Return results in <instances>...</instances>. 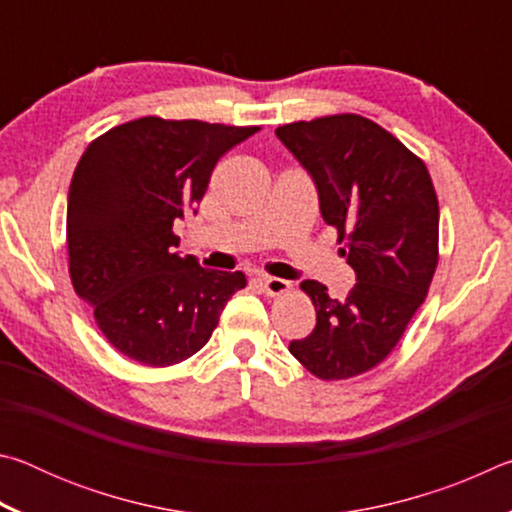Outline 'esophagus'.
Listing matches in <instances>:
<instances>
[{
	"label": "esophagus",
	"mask_w": 512,
	"mask_h": 512,
	"mask_svg": "<svg viewBox=\"0 0 512 512\" xmlns=\"http://www.w3.org/2000/svg\"><path fill=\"white\" fill-rule=\"evenodd\" d=\"M262 287L266 291V296L277 298L291 291V282L282 280V277H262Z\"/></svg>",
	"instance_id": "1"
}]
</instances>
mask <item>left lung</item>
I'll list each match as a JSON object with an SVG mask.
<instances>
[{"label":"left lung","mask_w":512,"mask_h":512,"mask_svg":"<svg viewBox=\"0 0 512 512\" xmlns=\"http://www.w3.org/2000/svg\"><path fill=\"white\" fill-rule=\"evenodd\" d=\"M314 178L320 214L357 273L345 298L305 280L316 309L289 352L311 375L339 381L379 366L427 298L438 266V196L427 164L375 121L352 112L275 128Z\"/></svg>","instance_id":"8db88e82"}]
</instances>
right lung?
<instances>
[{
	"mask_svg": "<svg viewBox=\"0 0 512 512\" xmlns=\"http://www.w3.org/2000/svg\"><path fill=\"white\" fill-rule=\"evenodd\" d=\"M259 126L140 117L88 144L67 198L69 277L101 334L124 357L169 368L210 341L221 311L246 287L178 257L173 221L196 214L212 169Z\"/></svg>",
	"mask_w": 512,
	"mask_h": 512,
	"instance_id": "add662e5",
	"label": "right lung"
}]
</instances>
